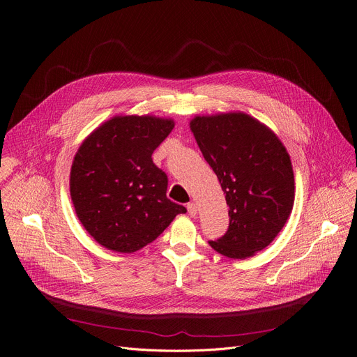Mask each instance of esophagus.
Returning a JSON list of instances; mask_svg holds the SVG:
<instances>
[{"instance_id": "obj_1", "label": "esophagus", "mask_w": 357, "mask_h": 357, "mask_svg": "<svg viewBox=\"0 0 357 357\" xmlns=\"http://www.w3.org/2000/svg\"><path fill=\"white\" fill-rule=\"evenodd\" d=\"M186 208H188V213H190V215H195L197 214V205L194 204V202H188L186 204Z\"/></svg>"}]
</instances>
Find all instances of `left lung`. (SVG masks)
<instances>
[{
  "label": "left lung",
  "instance_id": "obj_1",
  "mask_svg": "<svg viewBox=\"0 0 357 357\" xmlns=\"http://www.w3.org/2000/svg\"><path fill=\"white\" fill-rule=\"evenodd\" d=\"M191 130L229 205V229L210 246L233 259L264 250L292 211L295 182L287 149L243 112L195 117Z\"/></svg>",
  "mask_w": 357,
  "mask_h": 357
}]
</instances>
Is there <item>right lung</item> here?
<instances>
[{"instance_id":"right-lung-1","label":"right lung","mask_w":357,"mask_h":357,"mask_svg":"<svg viewBox=\"0 0 357 357\" xmlns=\"http://www.w3.org/2000/svg\"><path fill=\"white\" fill-rule=\"evenodd\" d=\"M172 120L114 117L81 144L70 198L85 230L108 250L133 253L156 240L186 208L166 197L167 175L152 155Z\"/></svg>"}]
</instances>
